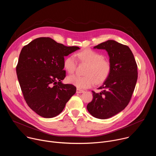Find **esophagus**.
Masks as SVG:
<instances>
[{"instance_id":"obj_1","label":"esophagus","mask_w":156,"mask_h":156,"mask_svg":"<svg viewBox=\"0 0 156 156\" xmlns=\"http://www.w3.org/2000/svg\"><path fill=\"white\" fill-rule=\"evenodd\" d=\"M84 92V90H80V89L77 88V90H76V93H83Z\"/></svg>"}]
</instances>
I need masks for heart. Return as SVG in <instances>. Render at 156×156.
I'll list each match as a JSON object with an SVG mask.
<instances>
[{
  "instance_id": "1",
  "label": "heart",
  "mask_w": 156,
  "mask_h": 156,
  "mask_svg": "<svg viewBox=\"0 0 156 156\" xmlns=\"http://www.w3.org/2000/svg\"><path fill=\"white\" fill-rule=\"evenodd\" d=\"M78 60L87 65L84 71L85 75L80 76L72 75L67 78L69 83L80 89H86L92 86L95 83L101 84L105 81L110 74L112 65L104 55L93 49H86L76 54ZM76 61L73 56L66 57L63 61L65 69L69 73H75Z\"/></svg>"
}]
</instances>
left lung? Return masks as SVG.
<instances>
[{"instance_id":"obj_1","label":"left lung","mask_w":156,"mask_h":156,"mask_svg":"<svg viewBox=\"0 0 156 156\" xmlns=\"http://www.w3.org/2000/svg\"><path fill=\"white\" fill-rule=\"evenodd\" d=\"M94 48L107 51L112 70L100 93L92 91L93 99L87 105L88 112L99 119L112 117L129 104L138 79L137 64L130 49L114 40H108Z\"/></svg>"}]
</instances>
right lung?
<instances>
[{"label":"right lung","mask_w":156,"mask_h":156,"mask_svg":"<svg viewBox=\"0 0 156 156\" xmlns=\"http://www.w3.org/2000/svg\"><path fill=\"white\" fill-rule=\"evenodd\" d=\"M66 46L50 37L34 39L22 48L16 74L23 98L39 115L52 118L60 114L76 87L62 83L66 76L64 57L79 49Z\"/></svg>","instance_id":"obj_1"}]
</instances>
